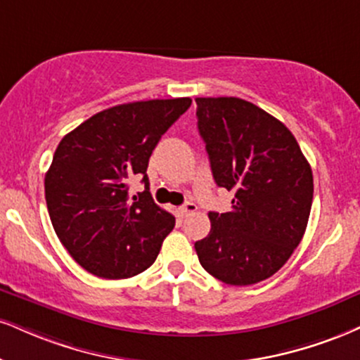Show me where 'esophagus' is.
Wrapping results in <instances>:
<instances>
[{
	"instance_id": "1",
	"label": "esophagus",
	"mask_w": 360,
	"mask_h": 360,
	"mask_svg": "<svg viewBox=\"0 0 360 360\" xmlns=\"http://www.w3.org/2000/svg\"><path fill=\"white\" fill-rule=\"evenodd\" d=\"M198 210V206L194 205V202H186L184 206H181V207H177V213H179L181 216H188V214H191V213H194V211Z\"/></svg>"
}]
</instances>
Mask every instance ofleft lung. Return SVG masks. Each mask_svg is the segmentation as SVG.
Returning a JSON list of instances; mask_svg holds the SVG:
<instances>
[{
    "mask_svg": "<svg viewBox=\"0 0 360 360\" xmlns=\"http://www.w3.org/2000/svg\"><path fill=\"white\" fill-rule=\"evenodd\" d=\"M198 129L214 183L235 193L231 211H210L199 263L228 285L270 278L292 257L309 223L314 176L293 134L255 103L198 97Z\"/></svg>",
    "mask_w": 360,
    "mask_h": 360,
    "instance_id": "obj_1",
    "label": "left lung"
}]
</instances>
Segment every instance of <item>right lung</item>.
<instances>
[{
    "label": "right lung",
    "instance_id": "right-lung-1",
    "mask_svg": "<svg viewBox=\"0 0 360 360\" xmlns=\"http://www.w3.org/2000/svg\"><path fill=\"white\" fill-rule=\"evenodd\" d=\"M191 98L122 103L68 132L45 176L53 229L72 258L101 278H129L149 268L176 218L154 202L147 164L162 134ZM146 189L128 198V179Z\"/></svg>",
    "mask_w": 360,
    "mask_h": 360
}]
</instances>
